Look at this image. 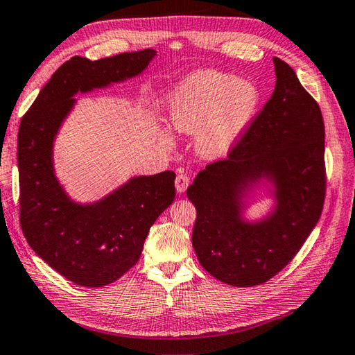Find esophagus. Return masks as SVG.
I'll list each match as a JSON object with an SVG mask.
<instances>
[{"mask_svg":"<svg viewBox=\"0 0 355 355\" xmlns=\"http://www.w3.org/2000/svg\"><path fill=\"white\" fill-rule=\"evenodd\" d=\"M189 184H191V177L186 175V174H180L175 178V189H177L178 193H183Z\"/></svg>","mask_w":355,"mask_h":355,"instance_id":"esophagus-1","label":"esophagus"}]
</instances>
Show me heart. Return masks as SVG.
Segmentation results:
<instances>
[{"instance_id":"b5f03b06","label":"heart","mask_w":355,"mask_h":355,"mask_svg":"<svg viewBox=\"0 0 355 355\" xmlns=\"http://www.w3.org/2000/svg\"><path fill=\"white\" fill-rule=\"evenodd\" d=\"M260 90L232 73L198 71L172 90L169 125L181 135L198 136L196 151L204 159H219L232 150L257 113ZM163 142L172 139L164 133Z\"/></svg>"}]
</instances>
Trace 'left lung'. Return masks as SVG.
<instances>
[{"mask_svg": "<svg viewBox=\"0 0 355 355\" xmlns=\"http://www.w3.org/2000/svg\"><path fill=\"white\" fill-rule=\"evenodd\" d=\"M274 94L225 160L200 171L187 189L196 209L192 245L219 282L251 287L275 277L316 227L325 200V127L318 103L289 64L274 57ZM263 180L275 210L241 216L243 200Z\"/></svg>", "mask_w": 355, "mask_h": 355, "instance_id": "8db88e82", "label": "left lung"}]
</instances>
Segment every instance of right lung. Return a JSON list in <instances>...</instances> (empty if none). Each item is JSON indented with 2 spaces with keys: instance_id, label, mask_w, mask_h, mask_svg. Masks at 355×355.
Wrapping results in <instances>:
<instances>
[{
  "instance_id": "obj_1",
  "label": "right lung",
  "mask_w": 355,
  "mask_h": 355,
  "mask_svg": "<svg viewBox=\"0 0 355 355\" xmlns=\"http://www.w3.org/2000/svg\"><path fill=\"white\" fill-rule=\"evenodd\" d=\"M155 54L142 49L95 62L72 57L53 73L19 123L22 233L40 259L78 286H107L136 265L151 225L174 201L175 174L133 177L103 200L80 204L54 174V139L76 104L73 95L133 78Z\"/></svg>"
}]
</instances>
